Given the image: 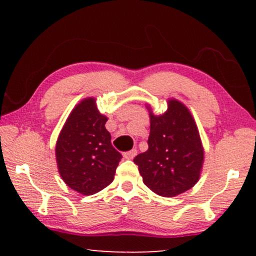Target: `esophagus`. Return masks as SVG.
I'll return each mask as SVG.
<instances>
[{
  "instance_id": "34e87169",
  "label": "esophagus",
  "mask_w": 256,
  "mask_h": 256,
  "mask_svg": "<svg viewBox=\"0 0 256 256\" xmlns=\"http://www.w3.org/2000/svg\"><path fill=\"white\" fill-rule=\"evenodd\" d=\"M136 155H138V150L132 149V150H129V152H124V158H127V160H132Z\"/></svg>"
}]
</instances>
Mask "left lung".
<instances>
[{"label":"left lung","instance_id":"obj_1","mask_svg":"<svg viewBox=\"0 0 256 256\" xmlns=\"http://www.w3.org/2000/svg\"><path fill=\"white\" fill-rule=\"evenodd\" d=\"M149 148L138 154L143 183L162 197H174L190 190L200 177L204 149L190 110L176 99L168 100V110L155 115L149 110Z\"/></svg>","mask_w":256,"mask_h":256}]
</instances>
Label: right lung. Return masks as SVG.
<instances>
[{
  "label": "right lung",
  "instance_id": "1",
  "mask_svg": "<svg viewBox=\"0 0 256 256\" xmlns=\"http://www.w3.org/2000/svg\"><path fill=\"white\" fill-rule=\"evenodd\" d=\"M98 110L96 99L86 98L73 108L56 144L58 171L68 188L90 196L108 186L122 155L112 146V136Z\"/></svg>",
  "mask_w": 256,
  "mask_h": 256
}]
</instances>
